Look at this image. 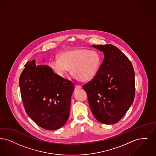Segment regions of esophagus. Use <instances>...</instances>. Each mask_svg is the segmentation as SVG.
Wrapping results in <instances>:
<instances>
[{
    "label": "esophagus",
    "instance_id": "obj_1",
    "mask_svg": "<svg viewBox=\"0 0 156 156\" xmlns=\"http://www.w3.org/2000/svg\"><path fill=\"white\" fill-rule=\"evenodd\" d=\"M80 88H81V86L77 85V84H76V85L75 86V90H79V89H80Z\"/></svg>",
    "mask_w": 156,
    "mask_h": 156
}]
</instances>
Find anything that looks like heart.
Instances as JSON below:
<instances>
[{
    "mask_svg": "<svg viewBox=\"0 0 156 156\" xmlns=\"http://www.w3.org/2000/svg\"><path fill=\"white\" fill-rule=\"evenodd\" d=\"M101 63V58L97 52L78 48L62 52L58 56V59L50 61L49 65L56 73L62 76L72 68V73L78 79L87 81L97 76Z\"/></svg>",
    "mask_w": 156,
    "mask_h": 156,
    "instance_id": "obj_1",
    "label": "heart"
}]
</instances>
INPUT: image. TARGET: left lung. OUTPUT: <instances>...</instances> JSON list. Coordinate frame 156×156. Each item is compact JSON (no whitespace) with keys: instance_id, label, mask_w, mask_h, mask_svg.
I'll use <instances>...</instances> for the list:
<instances>
[{"instance_id":"1","label":"left lung","mask_w":156,"mask_h":156,"mask_svg":"<svg viewBox=\"0 0 156 156\" xmlns=\"http://www.w3.org/2000/svg\"><path fill=\"white\" fill-rule=\"evenodd\" d=\"M92 47L102 51L104 58L97 76L83 88L96 119L114 124L122 119L134 100V69L129 59L114 45Z\"/></svg>"}]
</instances>
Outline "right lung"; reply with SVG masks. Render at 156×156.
<instances>
[{
    "label": "right lung",
    "mask_w": 156,
    "mask_h": 156,
    "mask_svg": "<svg viewBox=\"0 0 156 156\" xmlns=\"http://www.w3.org/2000/svg\"><path fill=\"white\" fill-rule=\"evenodd\" d=\"M19 78L26 112L36 124L47 130L59 129L67 122L74 84L54 73L47 65L28 61Z\"/></svg>",
    "instance_id": "add662e5"
}]
</instances>
